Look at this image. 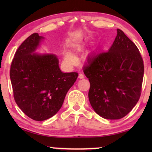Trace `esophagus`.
<instances>
[{"mask_svg":"<svg viewBox=\"0 0 152 152\" xmlns=\"http://www.w3.org/2000/svg\"><path fill=\"white\" fill-rule=\"evenodd\" d=\"M78 77L80 79H83V78H84V75L82 73H80V74H79Z\"/></svg>","mask_w":152,"mask_h":152,"instance_id":"esophagus-1","label":"esophagus"}]
</instances>
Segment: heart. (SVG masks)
Masks as SVG:
<instances>
[{"instance_id":"1","label":"heart","mask_w":152,"mask_h":152,"mask_svg":"<svg viewBox=\"0 0 152 152\" xmlns=\"http://www.w3.org/2000/svg\"><path fill=\"white\" fill-rule=\"evenodd\" d=\"M64 58L68 64H71L75 61V58L73 56H72L70 53H68V52H65V53H64Z\"/></svg>"}]
</instances>
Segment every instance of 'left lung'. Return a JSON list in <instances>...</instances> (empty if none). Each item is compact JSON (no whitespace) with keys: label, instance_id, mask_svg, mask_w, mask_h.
<instances>
[{"label":"left lung","instance_id":"1","mask_svg":"<svg viewBox=\"0 0 152 152\" xmlns=\"http://www.w3.org/2000/svg\"><path fill=\"white\" fill-rule=\"evenodd\" d=\"M109 51L88 58L84 73L90 82L91 107L105 119L127 115L140 99L144 75L138 48L120 29Z\"/></svg>","mask_w":152,"mask_h":152}]
</instances>
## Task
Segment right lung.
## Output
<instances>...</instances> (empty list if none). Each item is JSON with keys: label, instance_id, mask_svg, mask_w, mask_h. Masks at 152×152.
<instances>
[{"label": "right lung", "instance_id": "1", "mask_svg": "<svg viewBox=\"0 0 152 152\" xmlns=\"http://www.w3.org/2000/svg\"><path fill=\"white\" fill-rule=\"evenodd\" d=\"M43 37L34 33L16 50L10 67L14 98L31 119L43 121L53 117L77 78L75 72H62L55 55L35 54Z\"/></svg>", "mask_w": 152, "mask_h": 152}]
</instances>
